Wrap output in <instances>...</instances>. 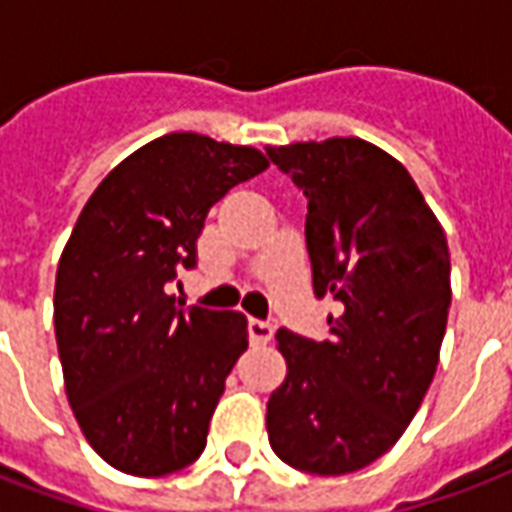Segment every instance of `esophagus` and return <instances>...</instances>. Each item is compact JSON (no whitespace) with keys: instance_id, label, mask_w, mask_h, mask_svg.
<instances>
[{"instance_id":"obj_1","label":"esophagus","mask_w":512,"mask_h":512,"mask_svg":"<svg viewBox=\"0 0 512 512\" xmlns=\"http://www.w3.org/2000/svg\"><path fill=\"white\" fill-rule=\"evenodd\" d=\"M271 337H274V326H271V323L257 321V318L249 321V340H252V343L266 345Z\"/></svg>"}]
</instances>
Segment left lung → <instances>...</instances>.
Here are the masks:
<instances>
[{"mask_svg": "<svg viewBox=\"0 0 512 512\" xmlns=\"http://www.w3.org/2000/svg\"><path fill=\"white\" fill-rule=\"evenodd\" d=\"M307 197L315 296L329 340L279 329L288 376L268 397L271 450L310 474H348L403 436L428 392L450 310V252L408 169L356 136L266 147Z\"/></svg>", "mask_w": 512, "mask_h": 512, "instance_id": "left-lung-1", "label": "left lung"}]
</instances>
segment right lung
Wrapping results in <instances>:
<instances>
[{"label": "right lung", "instance_id": "right-lung-1", "mask_svg": "<svg viewBox=\"0 0 512 512\" xmlns=\"http://www.w3.org/2000/svg\"><path fill=\"white\" fill-rule=\"evenodd\" d=\"M268 158L167 134L93 191L62 249L54 332L84 439L120 472L161 477L200 458L224 378L249 345L241 312L183 310L167 285L194 268L205 216Z\"/></svg>", "mask_w": 512, "mask_h": 512}]
</instances>
